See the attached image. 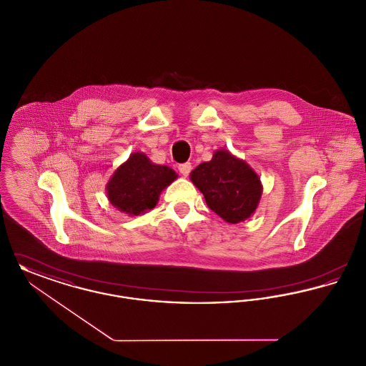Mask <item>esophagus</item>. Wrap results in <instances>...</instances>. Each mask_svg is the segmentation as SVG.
<instances>
[{
  "label": "esophagus",
  "mask_w": 366,
  "mask_h": 366,
  "mask_svg": "<svg viewBox=\"0 0 366 366\" xmlns=\"http://www.w3.org/2000/svg\"><path fill=\"white\" fill-rule=\"evenodd\" d=\"M178 170L184 177H188V174L191 173L192 164L191 163H182V164L178 166Z\"/></svg>",
  "instance_id": "esophagus-1"
}]
</instances>
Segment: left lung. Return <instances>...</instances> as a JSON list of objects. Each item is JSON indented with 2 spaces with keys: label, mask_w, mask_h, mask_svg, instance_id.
Instances as JSON below:
<instances>
[{
  "label": "left lung",
  "mask_w": 366,
  "mask_h": 366,
  "mask_svg": "<svg viewBox=\"0 0 366 366\" xmlns=\"http://www.w3.org/2000/svg\"><path fill=\"white\" fill-rule=\"evenodd\" d=\"M191 181L209 209L229 224L248 219L259 206L263 192L259 175L227 149H217L209 162L192 170Z\"/></svg>",
  "instance_id": "1"
}]
</instances>
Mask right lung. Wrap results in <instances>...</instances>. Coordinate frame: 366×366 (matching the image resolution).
Segmentation results:
<instances>
[{"label": "right lung", "instance_id": "obj_1", "mask_svg": "<svg viewBox=\"0 0 366 366\" xmlns=\"http://www.w3.org/2000/svg\"><path fill=\"white\" fill-rule=\"evenodd\" d=\"M177 177L169 166L151 162L144 152H133L108 179L107 197L115 209L136 217L154 209L160 193Z\"/></svg>", "mask_w": 366, "mask_h": 366}]
</instances>
